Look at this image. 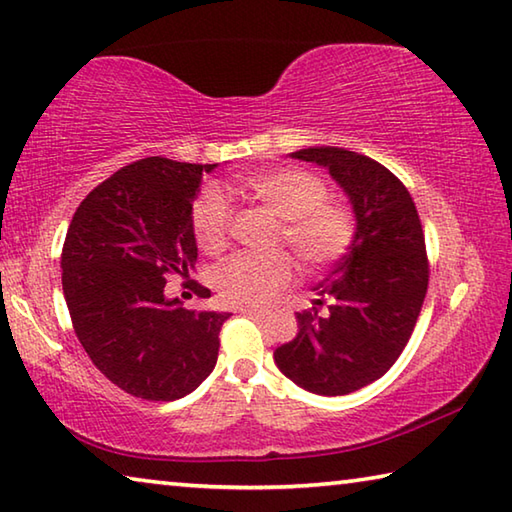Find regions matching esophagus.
<instances>
[{
	"mask_svg": "<svg viewBox=\"0 0 512 512\" xmlns=\"http://www.w3.org/2000/svg\"><path fill=\"white\" fill-rule=\"evenodd\" d=\"M239 313L241 315H248V318H253V320H264L266 318V313L264 311H257V309H239Z\"/></svg>",
	"mask_w": 512,
	"mask_h": 512,
	"instance_id": "obj_1",
	"label": "esophagus"
}]
</instances>
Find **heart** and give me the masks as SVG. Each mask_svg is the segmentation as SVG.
<instances>
[{
  "mask_svg": "<svg viewBox=\"0 0 512 512\" xmlns=\"http://www.w3.org/2000/svg\"><path fill=\"white\" fill-rule=\"evenodd\" d=\"M255 201L282 219L280 244L293 250L306 271L338 264L356 241V212L345 201L329 199L324 179L302 167H280L246 176L239 185ZM232 212L221 192L208 190L194 201L192 232L206 253H219L230 239ZM295 266L286 253H241L215 271L221 300L235 306H266L293 282Z\"/></svg>",
  "mask_w": 512,
  "mask_h": 512,
  "instance_id": "heart-1",
  "label": "heart"
}]
</instances>
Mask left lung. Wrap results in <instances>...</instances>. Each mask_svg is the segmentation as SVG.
Masks as SVG:
<instances>
[{
	"mask_svg": "<svg viewBox=\"0 0 512 512\" xmlns=\"http://www.w3.org/2000/svg\"><path fill=\"white\" fill-rule=\"evenodd\" d=\"M291 156L327 167L347 192L358 232L333 273L313 288L320 300L297 313L300 331L275 349V362L306 392L345 396L387 374L412 336L430 280L423 226L401 179L369 156L342 147Z\"/></svg>",
	"mask_w": 512,
	"mask_h": 512,
	"instance_id": "obj_1",
	"label": "left lung"
}]
</instances>
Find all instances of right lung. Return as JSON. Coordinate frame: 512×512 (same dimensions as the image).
Returning <instances> with one entry per match:
<instances>
[{
  "label": "right lung",
  "instance_id": "add662e5",
  "mask_svg": "<svg viewBox=\"0 0 512 512\" xmlns=\"http://www.w3.org/2000/svg\"><path fill=\"white\" fill-rule=\"evenodd\" d=\"M215 167L161 156L120 167L87 194L64 239L73 331L107 380L145 401L183 398L217 365L230 313L188 311L163 293L167 275L188 277L197 262L192 201Z\"/></svg>",
  "mask_w": 512,
  "mask_h": 512
}]
</instances>
